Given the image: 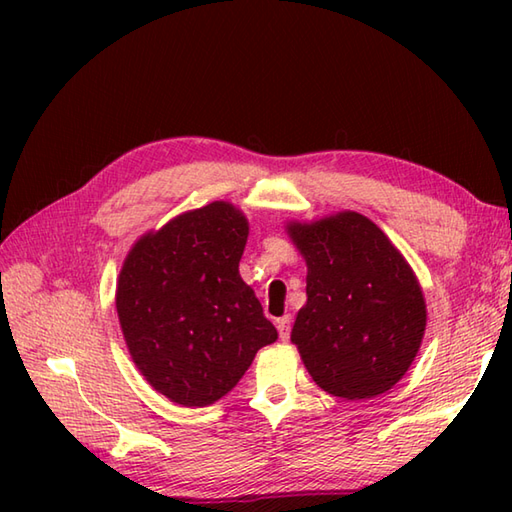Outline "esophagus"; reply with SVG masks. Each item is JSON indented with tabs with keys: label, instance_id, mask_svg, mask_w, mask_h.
Returning a JSON list of instances; mask_svg holds the SVG:
<instances>
[{
	"label": "esophagus",
	"instance_id": "1",
	"mask_svg": "<svg viewBox=\"0 0 512 512\" xmlns=\"http://www.w3.org/2000/svg\"><path fill=\"white\" fill-rule=\"evenodd\" d=\"M277 330H279V339L288 341V336H290V317H288V314H286V317L277 319Z\"/></svg>",
	"mask_w": 512,
	"mask_h": 512
}]
</instances>
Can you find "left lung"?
Wrapping results in <instances>:
<instances>
[{"label": "left lung", "instance_id": "8db88e82", "mask_svg": "<svg viewBox=\"0 0 512 512\" xmlns=\"http://www.w3.org/2000/svg\"><path fill=\"white\" fill-rule=\"evenodd\" d=\"M306 262V306L290 341L323 391L345 400L385 394L416 361L427 301L396 244L356 211L288 220Z\"/></svg>", "mask_w": 512, "mask_h": 512}]
</instances>
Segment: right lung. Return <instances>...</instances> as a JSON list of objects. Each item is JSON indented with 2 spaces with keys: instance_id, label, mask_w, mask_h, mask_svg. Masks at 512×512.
Instances as JSON below:
<instances>
[{
  "instance_id": "add662e5",
  "label": "right lung",
  "mask_w": 512,
  "mask_h": 512,
  "mask_svg": "<svg viewBox=\"0 0 512 512\" xmlns=\"http://www.w3.org/2000/svg\"><path fill=\"white\" fill-rule=\"evenodd\" d=\"M248 220L215 200L140 235L116 281V312L138 372L182 407L231 391L275 325L239 275Z\"/></svg>"
}]
</instances>
